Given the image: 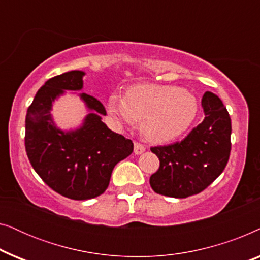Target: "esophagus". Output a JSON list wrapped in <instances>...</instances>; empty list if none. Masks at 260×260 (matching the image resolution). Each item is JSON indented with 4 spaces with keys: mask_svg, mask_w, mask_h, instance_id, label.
Segmentation results:
<instances>
[{
    "mask_svg": "<svg viewBox=\"0 0 260 260\" xmlns=\"http://www.w3.org/2000/svg\"><path fill=\"white\" fill-rule=\"evenodd\" d=\"M144 151H145L144 145L138 143V142H135V143H134V152H135V154L141 155L142 152H144Z\"/></svg>",
    "mask_w": 260,
    "mask_h": 260,
    "instance_id": "obj_1",
    "label": "esophagus"
}]
</instances>
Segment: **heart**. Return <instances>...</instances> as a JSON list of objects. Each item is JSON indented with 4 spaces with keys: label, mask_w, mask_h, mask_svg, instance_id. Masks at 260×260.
Masks as SVG:
<instances>
[{
    "label": "heart",
    "mask_w": 260,
    "mask_h": 260,
    "mask_svg": "<svg viewBox=\"0 0 260 260\" xmlns=\"http://www.w3.org/2000/svg\"><path fill=\"white\" fill-rule=\"evenodd\" d=\"M108 110L119 123L142 120L145 137L163 143L175 140L189 129L198 116L199 101L186 88L140 84L129 88L125 97L110 95Z\"/></svg>",
    "instance_id": "1"
}]
</instances>
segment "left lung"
Masks as SVG:
<instances>
[{"instance_id":"8db88e82","label":"left lung","mask_w":260,"mask_h":260,"mask_svg":"<svg viewBox=\"0 0 260 260\" xmlns=\"http://www.w3.org/2000/svg\"><path fill=\"white\" fill-rule=\"evenodd\" d=\"M205 118L183 141L154 147L159 168L150 176L157 194L183 199L206 189L229 162L231 118L221 99L206 92L201 101Z\"/></svg>"}]
</instances>
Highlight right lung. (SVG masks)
Segmentation results:
<instances>
[{
  "label": "right lung",
  "mask_w": 260,
  "mask_h": 260,
  "mask_svg": "<svg viewBox=\"0 0 260 260\" xmlns=\"http://www.w3.org/2000/svg\"><path fill=\"white\" fill-rule=\"evenodd\" d=\"M84 71H70L47 80L37 92L26 116L29 162L42 181L72 200H88L104 193L117 163L134 150V143L103 123L105 108L94 97L78 93L87 109L76 129L62 130L52 116L53 103L66 91L84 87Z\"/></svg>",
  "instance_id": "add662e5"
}]
</instances>
